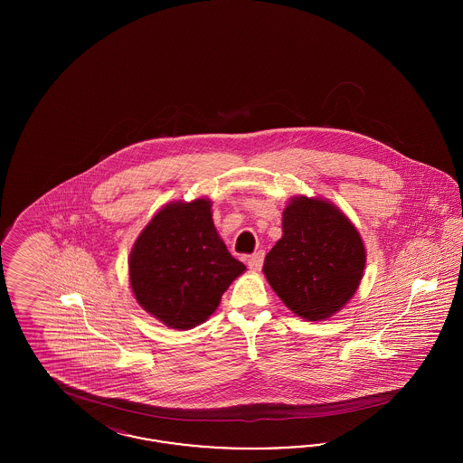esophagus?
I'll use <instances>...</instances> for the list:
<instances>
[{
  "label": "esophagus",
  "instance_id": "34e87169",
  "mask_svg": "<svg viewBox=\"0 0 463 463\" xmlns=\"http://www.w3.org/2000/svg\"><path fill=\"white\" fill-rule=\"evenodd\" d=\"M248 267L251 269V270H260V267L264 264V251H257V253H253V255H250L248 257Z\"/></svg>",
  "mask_w": 463,
  "mask_h": 463
}]
</instances>
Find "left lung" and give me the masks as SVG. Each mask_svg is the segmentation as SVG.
Instances as JSON below:
<instances>
[{"label":"left lung","mask_w":463,"mask_h":463,"mask_svg":"<svg viewBox=\"0 0 463 463\" xmlns=\"http://www.w3.org/2000/svg\"><path fill=\"white\" fill-rule=\"evenodd\" d=\"M364 264L353 222L326 199L300 196L285 208L283 238L265 255L262 270L289 310L321 321L353 298Z\"/></svg>","instance_id":"8db88e82"}]
</instances>
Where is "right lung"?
<instances>
[{
  "label": "right lung",
  "instance_id": "add662e5",
  "mask_svg": "<svg viewBox=\"0 0 463 463\" xmlns=\"http://www.w3.org/2000/svg\"><path fill=\"white\" fill-rule=\"evenodd\" d=\"M130 285L137 302L175 330L204 323L244 272L212 219V201L163 206L133 244Z\"/></svg>",
  "mask_w": 463,
  "mask_h": 463
}]
</instances>
